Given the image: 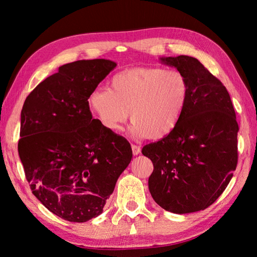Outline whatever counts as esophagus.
I'll use <instances>...</instances> for the list:
<instances>
[{"label":"esophagus","instance_id":"esophagus-1","mask_svg":"<svg viewBox=\"0 0 257 257\" xmlns=\"http://www.w3.org/2000/svg\"><path fill=\"white\" fill-rule=\"evenodd\" d=\"M132 149H133V154L135 156H138L140 154V151H141V148L137 145H132Z\"/></svg>","mask_w":257,"mask_h":257}]
</instances>
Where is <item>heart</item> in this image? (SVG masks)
I'll use <instances>...</instances> for the list:
<instances>
[{
	"mask_svg": "<svg viewBox=\"0 0 257 257\" xmlns=\"http://www.w3.org/2000/svg\"><path fill=\"white\" fill-rule=\"evenodd\" d=\"M189 97V81L179 70L134 67L113 75L109 89L92 90L88 105L108 132H121L130 112L134 137L160 140L181 121Z\"/></svg>",
	"mask_w": 257,
	"mask_h": 257,
	"instance_id": "b5f03b06",
	"label": "heart"
}]
</instances>
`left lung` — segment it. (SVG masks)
I'll use <instances>...</instances> for the list:
<instances>
[{"mask_svg": "<svg viewBox=\"0 0 257 257\" xmlns=\"http://www.w3.org/2000/svg\"><path fill=\"white\" fill-rule=\"evenodd\" d=\"M187 77L190 97L177 128L141 152L154 163L149 191L166 211L204 210L223 193L237 166L236 121L226 88L198 59L161 57Z\"/></svg>", "mask_w": 257, "mask_h": 257, "instance_id": "8db88e82", "label": "left lung"}]
</instances>
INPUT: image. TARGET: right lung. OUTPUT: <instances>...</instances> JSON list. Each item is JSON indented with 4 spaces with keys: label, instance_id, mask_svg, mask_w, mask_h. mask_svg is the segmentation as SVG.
<instances>
[{
    "label": "right lung",
    "instance_id": "obj_1",
    "mask_svg": "<svg viewBox=\"0 0 257 257\" xmlns=\"http://www.w3.org/2000/svg\"><path fill=\"white\" fill-rule=\"evenodd\" d=\"M117 66L109 59L63 65L26 97L19 155L33 194L54 214L86 222L102 213L132 161L130 144L92 119L88 96Z\"/></svg>",
    "mask_w": 257,
    "mask_h": 257
}]
</instances>
